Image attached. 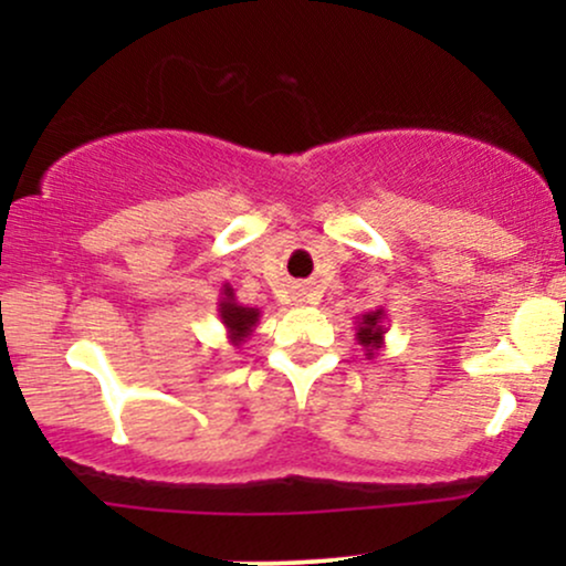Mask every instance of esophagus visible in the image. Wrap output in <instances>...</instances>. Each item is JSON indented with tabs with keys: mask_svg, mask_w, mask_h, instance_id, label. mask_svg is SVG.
Wrapping results in <instances>:
<instances>
[{
	"mask_svg": "<svg viewBox=\"0 0 566 566\" xmlns=\"http://www.w3.org/2000/svg\"><path fill=\"white\" fill-rule=\"evenodd\" d=\"M305 303H314V297H311V295H305Z\"/></svg>",
	"mask_w": 566,
	"mask_h": 566,
	"instance_id": "obj_1",
	"label": "esophagus"
}]
</instances>
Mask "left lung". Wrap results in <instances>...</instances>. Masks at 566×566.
Listing matches in <instances>:
<instances>
[{
	"label": "left lung",
	"mask_w": 566,
	"mask_h": 566,
	"mask_svg": "<svg viewBox=\"0 0 566 566\" xmlns=\"http://www.w3.org/2000/svg\"><path fill=\"white\" fill-rule=\"evenodd\" d=\"M356 343H359L361 348H365V356L367 359H373L378 350L386 346V311L382 308H375V311H367V314H361L359 319H356Z\"/></svg>",
	"instance_id": "left-lung-1"
}]
</instances>
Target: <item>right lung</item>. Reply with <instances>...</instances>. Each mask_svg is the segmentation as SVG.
Here are the masks:
<instances>
[{
	"instance_id": "1",
	"label": "right lung",
	"mask_w": 566,
	"mask_h": 566,
	"mask_svg": "<svg viewBox=\"0 0 566 566\" xmlns=\"http://www.w3.org/2000/svg\"><path fill=\"white\" fill-rule=\"evenodd\" d=\"M218 316L226 327V337L233 348H239L242 343L250 340V335L255 333V327L261 324V308H250L237 301V292L231 284L220 287L218 297Z\"/></svg>"
}]
</instances>
